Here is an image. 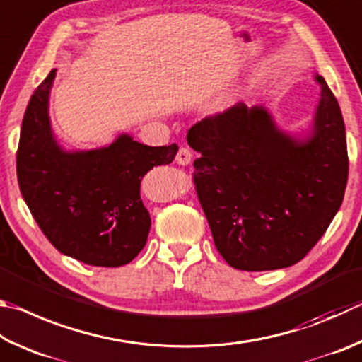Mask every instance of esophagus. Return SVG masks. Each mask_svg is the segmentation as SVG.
I'll use <instances>...</instances> for the list:
<instances>
[{
    "instance_id": "obj_1",
    "label": "esophagus",
    "mask_w": 362,
    "mask_h": 362,
    "mask_svg": "<svg viewBox=\"0 0 362 362\" xmlns=\"http://www.w3.org/2000/svg\"><path fill=\"white\" fill-rule=\"evenodd\" d=\"M192 150H189L188 147H180L179 152H177L175 155V163L180 164V166H187V164H189V161H192Z\"/></svg>"
}]
</instances>
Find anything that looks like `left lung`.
Listing matches in <instances>:
<instances>
[{"mask_svg": "<svg viewBox=\"0 0 362 362\" xmlns=\"http://www.w3.org/2000/svg\"><path fill=\"white\" fill-rule=\"evenodd\" d=\"M313 134L298 142L262 107L234 104L187 134L201 156L193 182L215 247L229 266L258 272L290 267L310 252L344 201L345 124L325 78Z\"/></svg>", "mask_w": 362, "mask_h": 362, "instance_id": "obj_1", "label": "left lung"}]
</instances>
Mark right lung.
I'll use <instances>...</instances> for the list:
<instances>
[{"instance_id": "add662e5", "label": "right lung", "mask_w": 362, "mask_h": 362, "mask_svg": "<svg viewBox=\"0 0 362 362\" xmlns=\"http://www.w3.org/2000/svg\"><path fill=\"white\" fill-rule=\"evenodd\" d=\"M54 78L52 69L25 110L16 158L21 193L58 252L90 266L128 264L150 231L139 194L142 177L173 163L179 147L144 146L123 134L100 150L63 152L47 114Z\"/></svg>"}]
</instances>
